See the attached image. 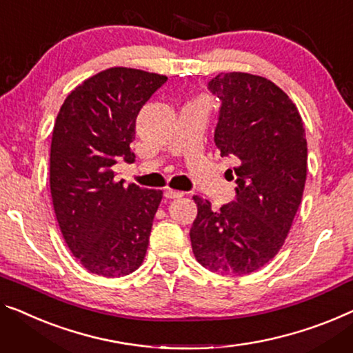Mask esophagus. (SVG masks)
<instances>
[{"label":"esophagus","instance_id":"esophagus-1","mask_svg":"<svg viewBox=\"0 0 353 353\" xmlns=\"http://www.w3.org/2000/svg\"><path fill=\"white\" fill-rule=\"evenodd\" d=\"M165 196L170 198V199H177V198H182V196H183V192H179V190H166V192H165Z\"/></svg>","mask_w":353,"mask_h":353}]
</instances>
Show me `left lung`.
<instances>
[{
    "mask_svg": "<svg viewBox=\"0 0 353 353\" xmlns=\"http://www.w3.org/2000/svg\"><path fill=\"white\" fill-rule=\"evenodd\" d=\"M209 90L222 101L214 141L220 155L236 157V201L210 209L193 196L190 228L194 259L222 276L250 274L285 243L301 204L307 143L301 115L270 79L220 72Z\"/></svg>",
    "mask_w": 353,
    "mask_h": 353,
    "instance_id": "8db88e82",
    "label": "left lung"
}]
</instances>
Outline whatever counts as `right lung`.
<instances>
[{
  "label": "right lung",
  "instance_id": "1",
  "mask_svg": "<svg viewBox=\"0 0 353 353\" xmlns=\"http://www.w3.org/2000/svg\"><path fill=\"white\" fill-rule=\"evenodd\" d=\"M166 76L115 66L68 94L50 145V193L65 243L93 274L120 277L143 265L161 190L123 185L112 166L133 163L136 117Z\"/></svg>",
  "mask_w": 353,
  "mask_h": 353
}]
</instances>
